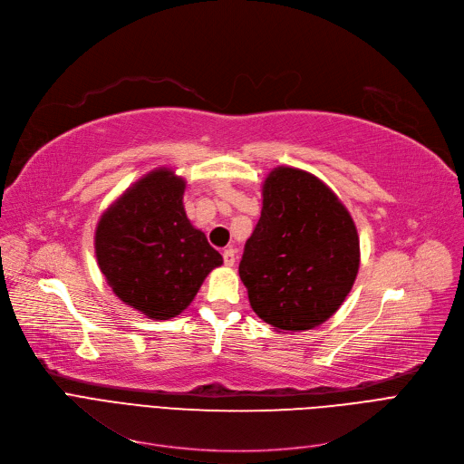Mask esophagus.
<instances>
[{"instance_id": "obj_1", "label": "esophagus", "mask_w": 464, "mask_h": 464, "mask_svg": "<svg viewBox=\"0 0 464 464\" xmlns=\"http://www.w3.org/2000/svg\"><path fill=\"white\" fill-rule=\"evenodd\" d=\"M223 260H225V266H234V262H236V249H225V253H223Z\"/></svg>"}]
</instances>
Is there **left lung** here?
Wrapping results in <instances>:
<instances>
[{
	"instance_id": "8db88e82",
	"label": "left lung",
	"mask_w": 464,
	"mask_h": 464,
	"mask_svg": "<svg viewBox=\"0 0 464 464\" xmlns=\"http://www.w3.org/2000/svg\"><path fill=\"white\" fill-rule=\"evenodd\" d=\"M262 197L260 219L239 262L251 307L276 330L316 328L356 281V227L332 188L304 170H274Z\"/></svg>"
}]
</instances>
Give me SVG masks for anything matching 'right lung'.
<instances>
[{
  "label": "right lung",
  "instance_id": "right-lung-1",
  "mask_svg": "<svg viewBox=\"0 0 464 464\" xmlns=\"http://www.w3.org/2000/svg\"><path fill=\"white\" fill-rule=\"evenodd\" d=\"M185 181L155 170L106 209L95 232L99 267L116 295L153 320L193 302L206 276L223 264L183 209Z\"/></svg>",
  "mask_w": 464,
  "mask_h": 464
}]
</instances>
